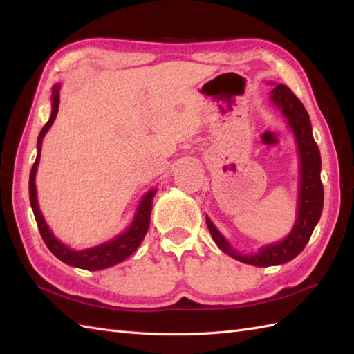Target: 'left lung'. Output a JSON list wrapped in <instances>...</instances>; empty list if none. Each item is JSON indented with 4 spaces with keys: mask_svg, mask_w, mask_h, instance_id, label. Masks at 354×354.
Returning a JSON list of instances; mask_svg holds the SVG:
<instances>
[{
    "mask_svg": "<svg viewBox=\"0 0 354 354\" xmlns=\"http://www.w3.org/2000/svg\"><path fill=\"white\" fill-rule=\"evenodd\" d=\"M270 100L275 103L278 109H281L283 115L288 118L290 129L295 133L297 145L299 150V164H301V181H299L298 194V214L297 222L293 225L289 236L281 242L263 246L259 252L242 255L225 240L213 222L207 217V227L209 230L216 245L221 250L246 265L268 268L295 259L304 250L309 242L312 232L322 213L324 205V189L321 183V155L317 142L312 135V124L309 114H307L303 103L293 94L288 86L277 85L272 89Z\"/></svg>",
    "mask_w": 354,
    "mask_h": 354,
    "instance_id": "1",
    "label": "left lung"
}]
</instances>
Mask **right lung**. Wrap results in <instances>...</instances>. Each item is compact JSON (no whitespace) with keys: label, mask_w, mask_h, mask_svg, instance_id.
<instances>
[{"label":"right lung","mask_w":354,"mask_h":354,"mask_svg":"<svg viewBox=\"0 0 354 354\" xmlns=\"http://www.w3.org/2000/svg\"><path fill=\"white\" fill-rule=\"evenodd\" d=\"M59 89H61V85H55V88H53L51 117L42 127V131L39 132V137H37V155H36V161L33 164V167L30 170V181H28L30 204H32L35 219L37 223V228H39L42 240L45 242V245H47L48 250L55 254L59 260L74 268H80L86 270H99V269L114 266L117 263L126 260L140 246V243L142 242V239H145L146 232L149 230L150 212H152V199L155 196L156 190H150L145 194V198H142V201L140 202L137 214H135L131 227L127 228L123 234L117 236L115 239L109 240L106 243H102L94 248H88V250L74 251V250H70L66 245H64L61 240H57L55 236H53V232L48 230L47 223L44 221L39 205H37L35 176H36V169L41 158L42 138L51 127L53 122H55L59 111V102H61Z\"/></svg>","instance_id":"add662e5"}]
</instances>
